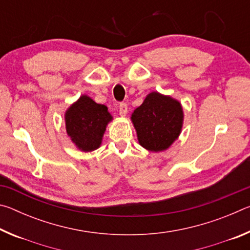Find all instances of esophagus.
I'll list each match as a JSON object with an SVG mask.
<instances>
[{
  "label": "esophagus",
  "mask_w": 250,
  "mask_h": 250,
  "mask_svg": "<svg viewBox=\"0 0 250 250\" xmlns=\"http://www.w3.org/2000/svg\"><path fill=\"white\" fill-rule=\"evenodd\" d=\"M126 112H128V104H125V103L120 104V105H119V115L121 117H125Z\"/></svg>",
  "instance_id": "34e87169"
}]
</instances>
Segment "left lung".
Here are the masks:
<instances>
[{
    "mask_svg": "<svg viewBox=\"0 0 250 250\" xmlns=\"http://www.w3.org/2000/svg\"><path fill=\"white\" fill-rule=\"evenodd\" d=\"M184 113L179 100L152 91L131 115L139 145L151 152L166 151L183 126Z\"/></svg>",
    "mask_w": 250,
    "mask_h": 250,
    "instance_id": "left-lung-1",
    "label": "left lung"
}]
</instances>
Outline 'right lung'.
Masks as SVG:
<instances>
[{"instance_id": "add662e5", "label": "right lung", "mask_w": 250, "mask_h": 250, "mask_svg": "<svg viewBox=\"0 0 250 250\" xmlns=\"http://www.w3.org/2000/svg\"><path fill=\"white\" fill-rule=\"evenodd\" d=\"M112 116L104 104L83 95L65 112L66 132L78 150L91 152L101 146Z\"/></svg>"}]
</instances>
